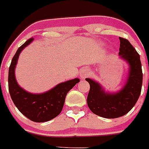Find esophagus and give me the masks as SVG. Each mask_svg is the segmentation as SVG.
Here are the masks:
<instances>
[{"instance_id": "34e87169", "label": "esophagus", "mask_w": 149, "mask_h": 149, "mask_svg": "<svg viewBox=\"0 0 149 149\" xmlns=\"http://www.w3.org/2000/svg\"><path fill=\"white\" fill-rule=\"evenodd\" d=\"M89 72L87 68H84V69L81 72V74H80L81 77L82 79H85L86 77H87L88 76H89Z\"/></svg>"}]
</instances>
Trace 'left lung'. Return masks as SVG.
<instances>
[{"mask_svg": "<svg viewBox=\"0 0 149 149\" xmlns=\"http://www.w3.org/2000/svg\"><path fill=\"white\" fill-rule=\"evenodd\" d=\"M120 57L129 64V74L125 85L116 93H105L98 83L86 78L90 86L87 104L95 115L115 119L125 115L136 104L141 93L143 72L140 56L127 39L119 37Z\"/></svg>", "mask_w": 149, "mask_h": 149, "instance_id": "8db88e82", "label": "left lung"}]
</instances>
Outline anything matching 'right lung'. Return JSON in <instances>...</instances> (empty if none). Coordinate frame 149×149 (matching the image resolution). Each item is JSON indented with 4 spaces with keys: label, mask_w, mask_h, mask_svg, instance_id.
Here are the masks:
<instances>
[{
    "label": "right lung",
    "mask_w": 149,
    "mask_h": 149,
    "mask_svg": "<svg viewBox=\"0 0 149 149\" xmlns=\"http://www.w3.org/2000/svg\"><path fill=\"white\" fill-rule=\"evenodd\" d=\"M33 40V38H30L26 41L18 48L13 57L8 76L9 92L14 104L24 116L33 122H48L61 113L67 93L80 82V79L74 78L61 83L51 90L41 94L30 93L20 87L15 77V65L22 50Z\"/></svg>",
    "instance_id": "add662e5"
}]
</instances>
